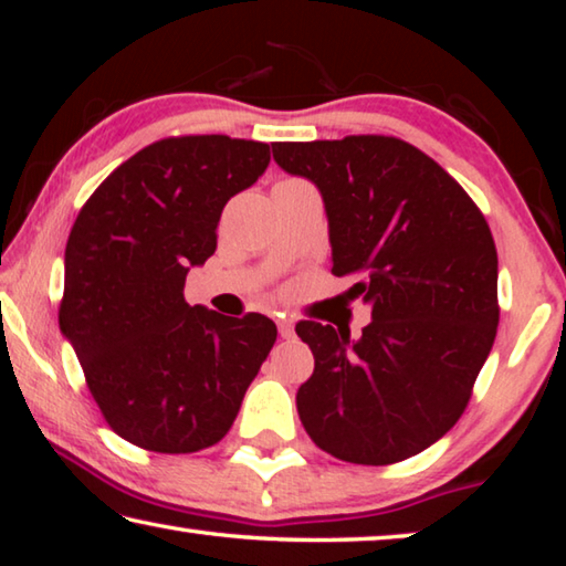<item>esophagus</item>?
<instances>
[{
    "label": "esophagus",
    "instance_id": "1",
    "mask_svg": "<svg viewBox=\"0 0 566 566\" xmlns=\"http://www.w3.org/2000/svg\"><path fill=\"white\" fill-rule=\"evenodd\" d=\"M276 329H280V334H282L284 339H292L294 337V322L290 317L276 319Z\"/></svg>",
    "mask_w": 566,
    "mask_h": 566
}]
</instances>
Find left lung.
I'll return each mask as SVG.
<instances>
[{"mask_svg": "<svg viewBox=\"0 0 566 566\" xmlns=\"http://www.w3.org/2000/svg\"><path fill=\"white\" fill-rule=\"evenodd\" d=\"M272 151L322 191L332 274L371 306L357 342L332 324H296L314 354L296 391L306 434L352 464L424 452L462 417L496 337L490 224L454 177L397 137L274 142Z\"/></svg>", "mask_w": 566, "mask_h": 566, "instance_id": "obj_1", "label": "left lung"}]
</instances>
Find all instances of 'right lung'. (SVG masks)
<instances>
[{
    "label": "right lung",
    "instance_id": "1",
    "mask_svg": "<svg viewBox=\"0 0 566 566\" xmlns=\"http://www.w3.org/2000/svg\"><path fill=\"white\" fill-rule=\"evenodd\" d=\"M270 165V145L167 137L94 189L64 252L60 329L107 424L159 454L217 444L274 347L262 314L189 306V266L217 249L224 205Z\"/></svg>",
    "mask_w": 566,
    "mask_h": 566
}]
</instances>
